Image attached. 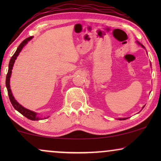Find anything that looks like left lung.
<instances>
[{
  "instance_id": "obj_1",
  "label": "left lung",
  "mask_w": 161,
  "mask_h": 161,
  "mask_svg": "<svg viewBox=\"0 0 161 161\" xmlns=\"http://www.w3.org/2000/svg\"><path fill=\"white\" fill-rule=\"evenodd\" d=\"M137 43L138 44V45H140L141 46H142V47L143 48H144V49H145V47H144V45H142V44H141L140 42H137ZM150 65H151V64H150ZM144 106H145V105H144V106H143V108H142V109H143V108H144ZM128 119V118H119V119H119V120H125V119Z\"/></svg>"
}]
</instances>
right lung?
Returning a JSON list of instances; mask_svg holds the SVG:
<instances>
[{
	"label": "right lung",
	"mask_w": 161,
	"mask_h": 161,
	"mask_svg": "<svg viewBox=\"0 0 161 161\" xmlns=\"http://www.w3.org/2000/svg\"><path fill=\"white\" fill-rule=\"evenodd\" d=\"M33 39V36H30V37H28V38L25 39L24 41L22 42L20 45H19V47H17L16 52L14 53V54L13 55L12 58H11L9 64H8V73H7V75H6V89H7V91H8V97H9L11 103L12 104L13 107H14V108L16 109L17 111L19 112V113H20L21 114H23L24 116H25L26 118H28V119H31V120H33V121H36V120H40V119H42V118L39 117V116H37V114H38L36 113V112L32 111L29 109L25 108H24L23 105H21L20 104H19V103L14 99V96H13V94H12V90H11V88H10V78H11V75H12V70L13 69V66H14L15 60L17 59V56H19V53L21 52V50H23L24 46H25L26 44H27L28 42H29L31 39ZM47 118H48V117H47Z\"/></svg>",
	"instance_id": "obj_1"
}]
</instances>
